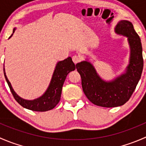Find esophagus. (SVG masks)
<instances>
[{"instance_id":"1","label":"esophagus","mask_w":146,"mask_h":146,"mask_svg":"<svg viewBox=\"0 0 146 146\" xmlns=\"http://www.w3.org/2000/svg\"><path fill=\"white\" fill-rule=\"evenodd\" d=\"M73 58V61L75 63V64H78V63L80 60V57H79L78 56H73V58Z\"/></svg>"}]
</instances>
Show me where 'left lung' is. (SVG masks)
I'll return each instance as SVG.
<instances>
[{
	"mask_svg": "<svg viewBox=\"0 0 146 146\" xmlns=\"http://www.w3.org/2000/svg\"><path fill=\"white\" fill-rule=\"evenodd\" d=\"M115 31L128 36L131 47L130 64L126 73L114 81L107 82L102 80L92 65L88 61L76 65L85 95L94 104L103 107H119L129 101L141 78L143 68L141 39L132 23L121 20L117 24Z\"/></svg>",
	"mask_w": 146,
	"mask_h": 146,
	"instance_id": "left-lung-1",
	"label": "left lung"
}]
</instances>
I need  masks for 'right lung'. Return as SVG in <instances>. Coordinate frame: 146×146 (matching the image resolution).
<instances>
[{
    "mask_svg": "<svg viewBox=\"0 0 146 146\" xmlns=\"http://www.w3.org/2000/svg\"><path fill=\"white\" fill-rule=\"evenodd\" d=\"M14 31L15 30H13V33H14ZM76 66L73 62L70 57H68L64 61L58 62L56 65L51 83H50L46 92L44 94L43 96L32 101L25 100L22 99L20 97L17 96V94L14 92L12 88L10 82L5 76V68H3V72L5 80L10 88V92L13 94L15 100L22 107L28 109V110H32V111H46L52 110L59 102L60 99H61L62 87L65 80H66V76L70 71L76 69Z\"/></svg>",
    "mask_w": 146,
    "mask_h": 146,
    "instance_id": "obj_1",
    "label": "right lung"
}]
</instances>
